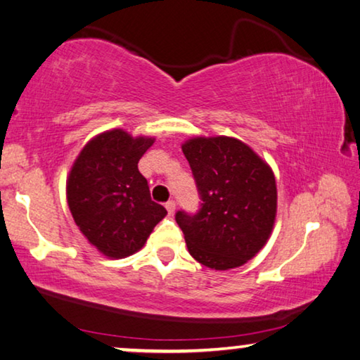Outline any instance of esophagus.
I'll list each match as a JSON object with an SVG mask.
<instances>
[{
  "label": "esophagus",
  "instance_id": "1",
  "mask_svg": "<svg viewBox=\"0 0 360 360\" xmlns=\"http://www.w3.org/2000/svg\"><path fill=\"white\" fill-rule=\"evenodd\" d=\"M166 209H167V212H169V215H174V212H175V202H174V201H167V202H166Z\"/></svg>",
  "mask_w": 360,
  "mask_h": 360
}]
</instances>
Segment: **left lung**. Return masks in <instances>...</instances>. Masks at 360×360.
Here are the masks:
<instances>
[{
  "label": "left lung",
  "mask_w": 360,
  "mask_h": 360,
  "mask_svg": "<svg viewBox=\"0 0 360 360\" xmlns=\"http://www.w3.org/2000/svg\"><path fill=\"white\" fill-rule=\"evenodd\" d=\"M202 204L196 215L176 212L194 260L217 271L245 264L273 233L278 188L273 169L234 137H193L181 145Z\"/></svg>",
  "instance_id": "1"
}]
</instances>
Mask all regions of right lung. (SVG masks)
Here are the masks:
<instances>
[{
    "mask_svg": "<svg viewBox=\"0 0 360 360\" xmlns=\"http://www.w3.org/2000/svg\"><path fill=\"white\" fill-rule=\"evenodd\" d=\"M155 137L111 129L92 137L67 176V201L87 243L108 258H126L145 245L167 215L151 201L139 161Z\"/></svg>",
    "mask_w": 360,
    "mask_h": 360,
    "instance_id": "1",
    "label": "right lung"
}]
</instances>
